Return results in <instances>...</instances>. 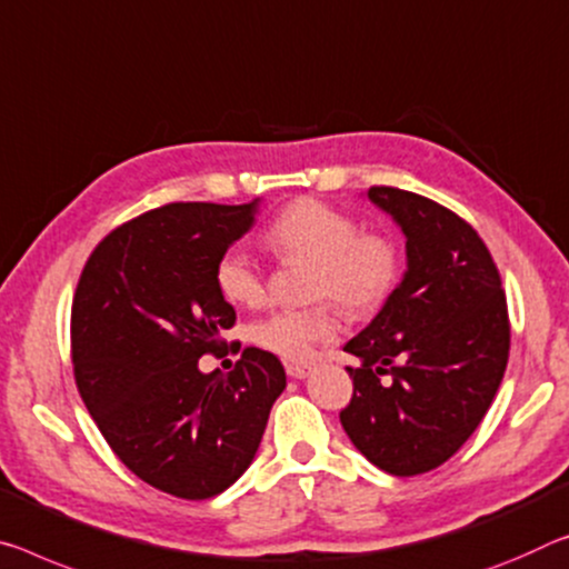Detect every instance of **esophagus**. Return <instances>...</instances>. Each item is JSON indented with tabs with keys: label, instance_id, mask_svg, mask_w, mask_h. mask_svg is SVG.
Here are the masks:
<instances>
[{
	"label": "esophagus",
	"instance_id": "esophagus-1",
	"mask_svg": "<svg viewBox=\"0 0 569 569\" xmlns=\"http://www.w3.org/2000/svg\"><path fill=\"white\" fill-rule=\"evenodd\" d=\"M286 372H288V377H293V380H306V377L311 375V367L309 365H288Z\"/></svg>",
	"mask_w": 569,
	"mask_h": 569
}]
</instances>
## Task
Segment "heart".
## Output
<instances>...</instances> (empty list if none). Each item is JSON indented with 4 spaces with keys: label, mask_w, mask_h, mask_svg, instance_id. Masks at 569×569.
<instances>
[{
    "label": "heart",
    "mask_w": 569,
    "mask_h": 569,
    "mask_svg": "<svg viewBox=\"0 0 569 569\" xmlns=\"http://www.w3.org/2000/svg\"><path fill=\"white\" fill-rule=\"evenodd\" d=\"M268 248L281 258H303L313 266V299H333L347 313L362 317L390 299L400 278V248L382 232H359L349 212L319 200L288 204L266 230ZM214 281L236 306L266 301V276L248 250L230 248L218 260ZM337 333L331 303L313 309H278L252 323L250 337L260 349L306 362L321 341Z\"/></svg>",
    "instance_id": "1"
}]
</instances>
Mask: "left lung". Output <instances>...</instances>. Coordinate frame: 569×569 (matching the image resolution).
Returning <instances> with one entry per match:
<instances>
[{
  "label": "left lung",
  "mask_w": 569,
  "mask_h": 569,
  "mask_svg": "<svg viewBox=\"0 0 569 569\" xmlns=\"http://www.w3.org/2000/svg\"><path fill=\"white\" fill-rule=\"evenodd\" d=\"M405 236L408 270L347 341L355 395L339 412L351 443L392 476L428 473L479 428L509 362L501 276L471 224L398 187H369Z\"/></svg>",
  "instance_id": "8db88e82"
}]
</instances>
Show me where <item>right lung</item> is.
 Wrapping results in <instances>:
<instances>
[{"label":"right lung","instance_id":"add662e5","mask_svg":"<svg viewBox=\"0 0 569 569\" xmlns=\"http://www.w3.org/2000/svg\"><path fill=\"white\" fill-rule=\"evenodd\" d=\"M256 212L258 200L143 212L98 242L73 296L80 398L121 463L179 499H210L246 473L286 390L281 359L256 347L228 375L200 372L236 323L214 268Z\"/></svg>","mask_w":569,"mask_h":569}]
</instances>
